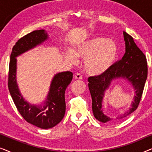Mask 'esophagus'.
I'll return each instance as SVG.
<instances>
[{"label": "esophagus", "instance_id": "34e87169", "mask_svg": "<svg viewBox=\"0 0 152 152\" xmlns=\"http://www.w3.org/2000/svg\"><path fill=\"white\" fill-rule=\"evenodd\" d=\"M74 78L75 79V80H82V76L81 75V74L80 73H76L74 75Z\"/></svg>", "mask_w": 152, "mask_h": 152}]
</instances>
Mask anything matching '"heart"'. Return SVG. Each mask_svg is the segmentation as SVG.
Here are the masks:
<instances>
[{
  "label": "heart",
  "instance_id": "heart-1",
  "mask_svg": "<svg viewBox=\"0 0 152 152\" xmlns=\"http://www.w3.org/2000/svg\"><path fill=\"white\" fill-rule=\"evenodd\" d=\"M118 55V47L114 41L104 37H95L79 44L75 53L67 51L65 57L72 64L77 63V57L82 58L85 70L88 74L100 75L113 66Z\"/></svg>",
  "mask_w": 152,
  "mask_h": 152
}]
</instances>
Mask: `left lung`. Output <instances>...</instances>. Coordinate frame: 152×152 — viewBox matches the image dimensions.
I'll return each instance as SVG.
<instances>
[{"instance_id": "8db88e82", "label": "left lung", "mask_w": 152, "mask_h": 152, "mask_svg": "<svg viewBox=\"0 0 152 152\" xmlns=\"http://www.w3.org/2000/svg\"><path fill=\"white\" fill-rule=\"evenodd\" d=\"M125 53L121 59L115 62L107 72L100 75L88 77V88L92 97V109L95 118L102 122L112 120L104 115L102 111V100L104 92L109 88L112 80L120 77L127 80L135 90L132 107L118 119H122L130 115L138 108L142 97L143 89L147 77V59L144 53L135 43L134 39L124 32Z\"/></svg>"}]
</instances>
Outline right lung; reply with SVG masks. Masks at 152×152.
Instances as JSON below:
<instances>
[{"mask_svg":"<svg viewBox=\"0 0 152 152\" xmlns=\"http://www.w3.org/2000/svg\"><path fill=\"white\" fill-rule=\"evenodd\" d=\"M48 38L44 30H34L20 38L12 48L8 75V88L18 112L29 123L43 129L56 126L64 118L66 112L65 91L71 82L73 74L70 71L56 74L43 104H31L23 97L16 83V57L41 44Z\"/></svg>","mask_w":152,"mask_h":152,"instance_id":"add662e5","label":"right lung"}]
</instances>
